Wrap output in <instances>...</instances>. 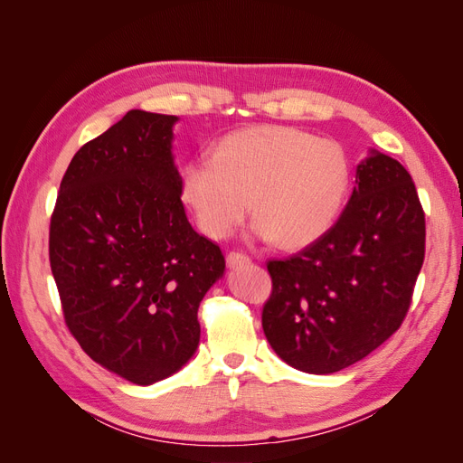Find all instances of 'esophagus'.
Here are the masks:
<instances>
[{
    "label": "esophagus",
    "mask_w": 463,
    "mask_h": 463,
    "mask_svg": "<svg viewBox=\"0 0 463 463\" xmlns=\"http://www.w3.org/2000/svg\"><path fill=\"white\" fill-rule=\"evenodd\" d=\"M250 262V256H246L244 252H229L227 254V264L231 266V268H239V266H244V264H248Z\"/></svg>",
    "instance_id": "obj_1"
}]
</instances>
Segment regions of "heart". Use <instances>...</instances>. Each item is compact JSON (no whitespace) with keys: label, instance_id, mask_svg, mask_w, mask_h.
Wrapping results in <instances>:
<instances>
[{"label":"heart","instance_id":"obj_1","mask_svg":"<svg viewBox=\"0 0 463 463\" xmlns=\"http://www.w3.org/2000/svg\"><path fill=\"white\" fill-rule=\"evenodd\" d=\"M350 180L348 154L338 142L264 125L227 135L211 158L189 160L180 189L211 239H227L252 203L258 239L301 248L336 222Z\"/></svg>","mask_w":463,"mask_h":463}]
</instances>
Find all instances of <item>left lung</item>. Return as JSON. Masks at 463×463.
Wrapping results in <instances>:
<instances>
[{
	"instance_id": "left-lung-1",
	"label": "left lung",
	"mask_w": 463,
	"mask_h": 463,
	"mask_svg": "<svg viewBox=\"0 0 463 463\" xmlns=\"http://www.w3.org/2000/svg\"><path fill=\"white\" fill-rule=\"evenodd\" d=\"M426 224L411 174L372 150L338 221L301 252L269 260V346L307 373L360 362L399 330L424 262Z\"/></svg>"
}]
</instances>
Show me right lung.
Masks as SVG:
<instances>
[{
  "label": "right lung",
  "instance_id": "1",
  "mask_svg": "<svg viewBox=\"0 0 463 463\" xmlns=\"http://www.w3.org/2000/svg\"><path fill=\"white\" fill-rule=\"evenodd\" d=\"M174 115L133 109L70 162L49 258L64 321L93 362L137 385L175 373L199 345L197 309L224 271L185 217Z\"/></svg>",
  "mask_w": 463,
  "mask_h": 463
}]
</instances>
